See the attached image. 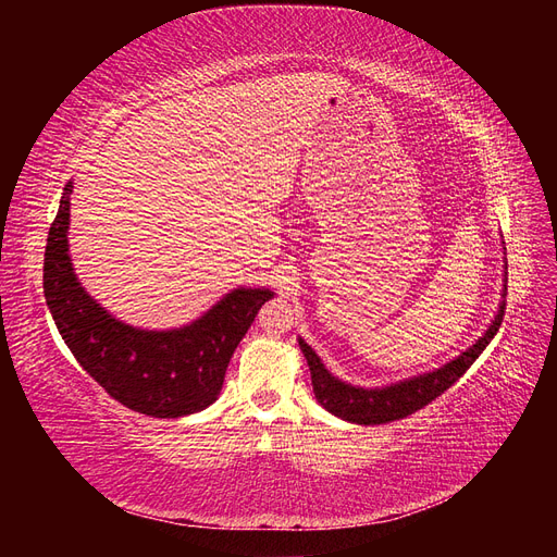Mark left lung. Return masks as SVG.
<instances>
[{"label":"left lung","instance_id":"1","mask_svg":"<svg viewBox=\"0 0 557 557\" xmlns=\"http://www.w3.org/2000/svg\"><path fill=\"white\" fill-rule=\"evenodd\" d=\"M507 293V288H504ZM504 297V295H502ZM504 318V299L499 301L497 315L487 330L479 336L476 344H471L467 350H462L458 358L446 362L440 369H432V372L418 374L411 379H404L391 385L381 387H360L350 385L342 379L330 374L323 360L315 356V350L299 336V348L305 352L307 364L311 369V383L315 399L320 407L327 409L332 416L348 420V423L358 425H383L391 423V420L407 418L416 413L418 409L428 407L432 399L440 397L444 391L458 381L467 369L476 362V358L485 350V346L493 342Z\"/></svg>","mask_w":557,"mask_h":557}]
</instances>
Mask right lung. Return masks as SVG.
Instances as JSON below:
<instances>
[{"label":"right lung","mask_w":557,"mask_h":557,"mask_svg":"<svg viewBox=\"0 0 557 557\" xmlns=\"http://www.w3.org/2000/svg\"><path fill=\"white\" fill-rule=\"evenodd\" d=\"M72 188V181L64 185L44 256L46 305L64 344L78 364L132 411L153 418L205 411L221 395L234 348L274 293L234 288L190 325L174 330L123 323L76 278L66 239Z\"/></svg>","instance_id":"add662e5"}]
</instances>
